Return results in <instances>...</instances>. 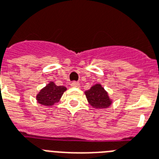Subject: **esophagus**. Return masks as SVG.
Returning a JSON list of instances; mask_svg holds the SVG:
<instances>
[{
    "instance_id": "34e87169",
    "label": "esophagus",
    "mask_w": 159,
    "mask_h": 159,
    "mask_svg": "<svg viewBox=\"0 0 159 159\" xmlns=\"http://www.w3.org/2000/svg\"><path fill=\"white\" fill-rule=\"evenodd\" d=\"M71 87H73V88H79L80 87V83L79 82H76V81H73L72 83L70 84Z\"/></svg>"
}]
</instances>
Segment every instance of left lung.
Listing matches in <instances>:
<instances>
[{"label": "left lung", "mask_w": 159, "mask_h": 159, "mask_svg": "<svg viewBox=\"0 0 159 159\" xmlns=\"http://www.w3.org/2000/svg\"><path fill=\"white\" fill-rule=\"evenodd\" d=\"M84 93L89 104L95 109H107L111 105L112 101L108 93L99 84L92 86Z\"/></svg>", "instance_id": "8db88e82"}]
</instances>
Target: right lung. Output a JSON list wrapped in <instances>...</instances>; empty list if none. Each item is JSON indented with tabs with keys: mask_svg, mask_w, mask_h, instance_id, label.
I'll list each match as a JSON object with an SVG mask.
<instances>
[{
	"mask_svg": "<svg viewBox=\"0 0 159 159\" xmlns=\"http://www.w3.org/2000/svg\"><path fill=\"white\" fill-rule=\"evenodd\" d=\"M66 90L65 86H58L54 82H50L39 92L36 99L42 105L51 106L60 100Z\"/></svg>",
	"mask_w": 159,
	"mask_h": 159,
	"instance_id": "obj_1",
	"label": "right lung"
}]
</instances>
